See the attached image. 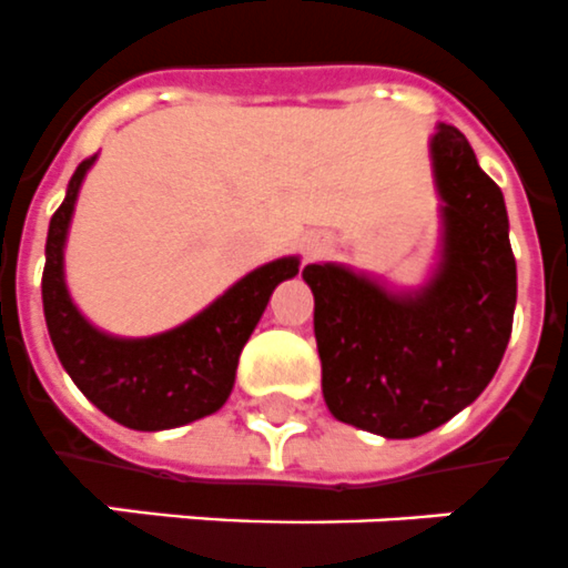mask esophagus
<instances>
[{"label":"esophagus","mask_w":568,"mask_h":568,"mask_svg":"<svg viewBox=\"0 0 568 568\" xmlns=\"http://www.w3.org/2000/svg\"><path fill=\"white\" fill-rule=\"evenodd\" d=\"M315 247H317V244H308V251H315Z\"/></svg>","instance_id":"obj_1"}]
</instances>
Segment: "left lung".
Masks as SVG:
<instances>
[{"instance_id":"obj_1","label":"left lung","mask_w":568,"mask_h":568,"mask_svg":"<svg viewBox=\"0 0 568 568\" xmlns=\"http://www.w3.org/2000/svg\"><path fill=\"white\" fill-rule=\"evenodd\" d=\"M428 156L440 236L423 283L394 285L341 262L303 268L326 408L390 440L426 435L476 403L514 326L516 260L501 189L452 124H437Z\"/></svg>"}]
</instances>
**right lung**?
Instances as JSON below:
<instances>
[{
  "label": "right lung",
  "instance_id": "add662e5",
  "mask_svg": "<svg viewBox=\"0 0 568 568\" xmlns=\"http://www.w3.org/2000/svg\"><path fill=\"white\" fill-rule=\"evenodd\" d=\"M99 154L78 165L67 197L49 221L43 315L63 371L99 412L136 432H163L210 417L227 403L242 347L271 294L300 271V256H280L230 285L210 306L172 329L122 338L87 321L67 285V239L78 192Z\"/></svg>",
  "mask_w": 568,
  "mask_h": 568
}]
</instances>
